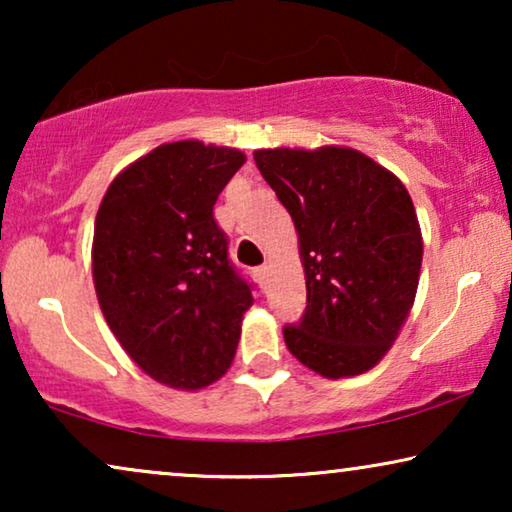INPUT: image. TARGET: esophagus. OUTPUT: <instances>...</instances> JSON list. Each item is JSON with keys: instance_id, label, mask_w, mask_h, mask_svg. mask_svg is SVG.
Wrapping results in <instances>:
<instances>
[{"instance_id": "34e87169", "label": "esophagus", "mask_w": 512, "mask_h": 512, "mask_svg": "<svg viewBox=\"0 0 512 512\" xmlns=\"http://www.w3.org/2000/svg\"><path fill=\"white\" fill-rule=\"evenodd\" d=\"M254 277H256L258 284L265 286V279H268V268H265V265H261V268H256L254 270Z\"/></svg>"}]
</instances>
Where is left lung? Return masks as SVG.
Returning a JSON list of instances; mask_svg holds the SVG:
<instances>
[{"label":"left lung","instance_id":"8db88e82","mask_svg":"<svg viewBox=\"0 0 512 512\" xmlns=\"http://www.w3.org/2000/svg\"><path fill=\"white\" fill-rule=\"evenodd\" d=\"M291 214L307 307L284 328L289 352L340 380L375 368L408 319L422 270V230L403 181L349 146L254 151Z\"/></svg>","mask_w":512,"mask_h":512}]
</instances>
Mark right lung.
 <instances>
[{"label":"right lung","instance_id":"obj_1","mask_svg":"<svg viewBox=\"0 0 512 512\" xmlns=\"http://www.w3.org/2000/svg\"><path fill=\"white\" fill-rule=\"evenodd\" d=\"M242 151L160 144L111 181L93 235V282L111 333L146 375L202 389L233 363L251 286L228 261L214 202Z\"/></svg>","mask_w":512,"mask_h":512}]
</instances>
